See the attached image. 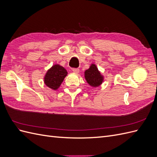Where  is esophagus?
I'll return each instance as SVG.
<instances>
[{
    "instance_id": "obj_1",
    "label": "esophagus",
    "mask_w": 157,
    "mask_h": 157,
    "mask_svg": "<svg viewBox=\"0 0 157 157\" xmlns=\"http://www.w3.org/2000/svg\"><path fill=\"white\" fill-rule=\"evenodd\" d=\"M72 71H73V73H76V74H77V73H79V69H78V68H73V69H72Z\"/></svg>"
}]
</instances>
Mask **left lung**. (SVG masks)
Returning a JSON list of instances; mask_svg holds the SVG:
<instances>
[{"instance_id":"8db88e82","label":"left lung","mask_w":157,"mask_h":157,"mask_svg":"<svg viewBox=\"0 0 157 157\" xmlns=\"http://www.w3.org/2000/svg\"><path fill=\"white\" fill-rule=\"evenodd\" d=\"M84 77L87 82L92 87L100 86L103 81V77L95 64H92L88 69L85 71Z\"/></svg>"}]
</instances>
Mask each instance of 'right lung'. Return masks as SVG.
<instances>
[{"label":"right lung","instance_id":"1","mask_svg":"<svg viewBox=\"0 0 157 157\" xmlns=\"http://www.w3.org/2000/svg\"><path fill=\"white\" fill-rule=\"evenodd\" d=\"M67 75V71L63 67L58 64L54 65L46 72L44 78V84L52 90H58Z\"/></svg>","mask_w":157,"mask_h":157}]
</instances>
